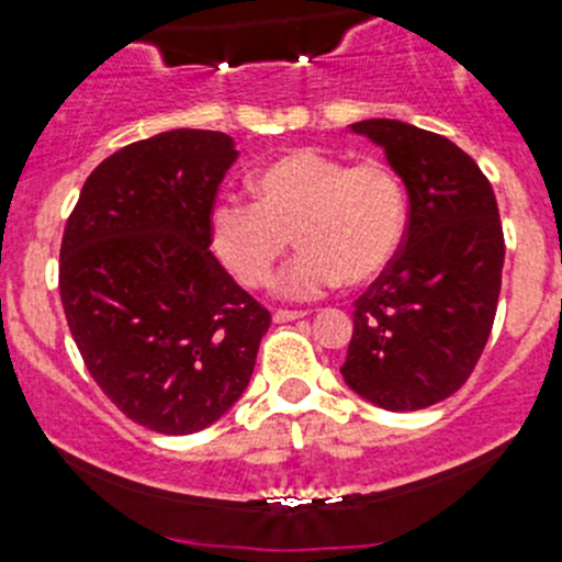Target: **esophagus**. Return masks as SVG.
I'll list each match as a JSON object with an SVG mask.
<instances>
[{"instance_id": "34e87169", "label": "esophagus", "mask_w": 562, "mask_h": 562, "mask_svg": "<svg viewBox=\"0 0 562 562\" xmlns=\"http://www.w3.org/2000/svg\"><path fill=\"white\" fill-rule=\"evenodd\" d=\"M307 313L304 310H274V323H288V321H299V317H304Z\"/></svg>"}]
</instances>
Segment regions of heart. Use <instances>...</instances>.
<instances>
[{
    "label": "heart",
    "instance_id": "b5f03b06",
    "mask_svg": "<svg viewBox=\"0 0 562 562\" xmlns=\"http://www.w3.org/2000/svg\"><path fill=\"white\" fill-rule=\"evenodd\" d=\"M252 195L255 203L223 198L209 214L214 255L245 288L269 285L291 234L302 252L277 282L288 299L375 280L405 236V184L381 160L348 166L326 151L293 149L252 176Z\"/></svg>",
    "mask_w": 562,
    "mask_h": 562
}]
</instances>
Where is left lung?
I'll use <instances>...</instances> for the list:
<instances>
[{"label":"left lung","instance_id":"1","mask_svg":"<svg viewBox=\"0 0 562 562\" xmlns=\"http://www.w3.org/2000/svg\"><path fill=\"white\" fill-rule=\"evenodd\" d=\"M411 198L402 245L356 299L345 383L386 411H422L464 386L490 339L501 296V214L490 179L429 130L364 119Z\"/></svg>","mask_w":562,"mask_h":562}]
</instances>
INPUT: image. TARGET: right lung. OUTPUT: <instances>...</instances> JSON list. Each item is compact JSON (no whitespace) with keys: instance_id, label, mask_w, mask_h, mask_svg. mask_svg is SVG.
Here are the masks:
<instances>
[{"instance_id":"obj_1","label":"right lung","mask_w":562,"mask_h":562,"mask_svg":"<svg viewBox=\"0 0 562 562\" xmlns=\"http://www.w3.org/2000/svg\"><path fill=\"white\" fill-rule=\"evenodd\" d=\"M239 151L171 130L105 157L59 249V296L89 375L162 435L217 422L252 375L271 315L212 255L209 214Z\"/></svg>"}]
</instances>
